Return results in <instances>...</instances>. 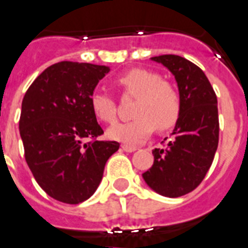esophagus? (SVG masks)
Returning a JSON list of instances; mask_svg holds the SVG:
<instances>
[{"label": "esophagus", "mask_w": 248, "mask_h": 248, "mask_svg": "<svg viewBox=\"0 0 248 248\" xmlns=\"http://www.w3.org/2000/svg\"><path fill=\"white\" fill-rule=\"evenodd\" d=\"M122 149L126 153H133V151L137 150V147H134V146H129V145H122Z\"/></svg>", "instance_id": "34e87169"}]
</instances>
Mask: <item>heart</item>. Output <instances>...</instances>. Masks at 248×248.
<instances>
[{
    "instance_id": "b5f03b06",
    "label": "heart",
    "mask_w": 248,
    "mask_h": 248,
    "mask_svg": "<svg viewBox=\"0 0 248 248\" xmlns=\"http://www.w3.org/2000/svg\"><path fill=\"white\" fill-rule=\"evenodd\" d=\"M118 84L126 94L137 97L133 107L136 118L110 126L107 129L110 140L140 145L150 137L156 126L160 130H167L177 124L181 115V99L177 90L163 81L160 75L134 68L122 75ZM90 107L101 122H115L116 105L108 94L94 92L90 97Z\"/></svg>"
}]
</instances>
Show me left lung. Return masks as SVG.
Instances as JSON below:
<instances>
[{"label":"left lung","mask_w":248,"mask_h":248,"mask_svg":"<svg viewBox=\"0 0 248 248\" xmlns=\"http://www.w3.org/2000/svg\"><path fill=\"white\" fill-rule=\"evenodd\" d=\"M151 61L162 63L176 78L181 115L166 146L153 150L154 164L142 177L160 195L177 198L193 191L214 162L218 145L217 98L204 72L187 59L167 54Z\"/></svg>","instance_id":"obj_1"}]
</instances>
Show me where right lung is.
<instances>
[{"mask_svg":"<svg viewBox=\"0 0 248 248\" xmlns=\"http://www.w3.org/2000/svg\"><path fill=\"white\" fill-rule=\"evenodd\" d=\"M107 66L59 62L47 67L23 98L19 130L26 162L44 191L59 202L78 204L101 184L119 142L97 141L103 133L90 97ZM84 138L93 141L84 144Z\"/></svg>","mask_w":248,"mask_h":248,"instance_id":"right-lung-1","label":"right lung"}]
</instances>
